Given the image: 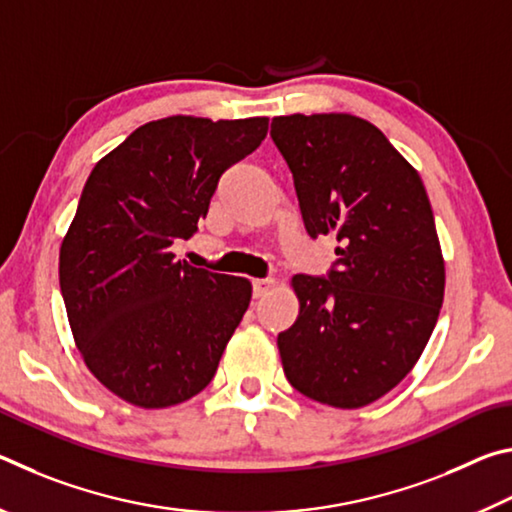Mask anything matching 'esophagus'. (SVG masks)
Returning a JSON list of instances; mask_svg holds the SVG:
<instances>
[{
  "label": "esophagus",
  "instance_id": "34e87169",
  "mask_svg": "<svg viewBox=\"0 0 512 512\" xmlns=\"http://www.w3.org/2000/svg\"><path fill=\"white\" fill-rule=\"evenodd\" d=\"M275 287L273 277H262V280H253V296L255 298H264L268 291Z\"/></svg>",
  "mask_w": 512,
  "mask_h": 512
}]
</instances>
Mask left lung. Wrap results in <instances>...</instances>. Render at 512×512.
I'll list each match as a JSON object with an SVG mask.
<instances>
[{
	"instance_id": "obj_1",
	"label": "left lung",
	"mask_w": 512,
	"mask_h": 512,
	"mask_svg": "<svg viewBox=\"0 0 512 512\" xmlns=\"http://www.w3.org/2000/svg\"><path fill=\"white\" fill-rule=\"evenodd\" d=\"M311 239L332 235L325 277L293 275L300 314L277 336L289 384L336 409H359L409 375L445 296L429 196L409 162L370 121L275 117Z\"/></svg>"
}]
</instances>
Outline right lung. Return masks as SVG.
Wrapping results in <instances>:
<instances>
[{
	"instance_id": "obj_1",
	"label": "right lung",
	"mask_w": 512,
	"mask_h": 512,
	"mask_svg": "<svg viewBox=\"0 0 512 512\" xmlns=\"http://www.w3.org/2000/svg\"><path fill=\"white\" fill-rule=\"evenodd\" d=\"M266 117H167L101 158L60 246V291L85 366L142 409L210 384L253 296L246 277L180 262L221 173L253 153Z\"/></svg>"
}]
</instances>
